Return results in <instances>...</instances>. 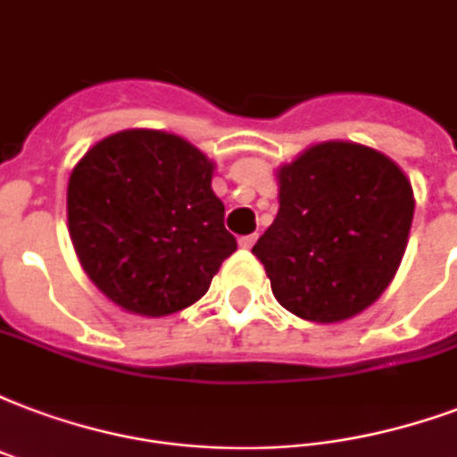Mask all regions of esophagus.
<instances>
[{"instance_id":"1","label":"esophagus","mask_w":457,"mask_h":457,"mask_svg":"<svg viewBox=\"0 0 457 457\" xmlns=\"http://www.w3.org/2000/svg\"><path fill=\"white\" fill-rule=\"evenodd\" d=\"M255 241H257L255 233H253V236H241V238H238V245H241V248H245V250H250L253 245H255Z\"/></svg>"}]
</instances>
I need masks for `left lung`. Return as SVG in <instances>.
<instances>
[{"instance_id":"left-lung-1","label":"left lung","mask_w":457,"mask_h":457,"mask_svg":"<svg viewBox=\"0 0 457 457\" xmlns=\"http://www.w3.org/2000/svg\"><path fill=\"white\" fill-rule=\"evenodd\" d=\"M274 176L279 212L253 245L274 298L320 325L376 303L403 262L414 216L403 168L378 149L332 139Z\"/></svg>"}]
</instances>
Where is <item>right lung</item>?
Returning <instances> with one entry per match:
<instances>
[{
    "mask_svg": "<svg viewBox=\"0 0 457 457\" xmlns=\"http://www.w3.org/2000/svg\"><path fill=\"white\" fill-rule=\"evenodd\" d=\"M212 176L214 161L163 129H122L86 151L67 185V224L103 296L163 318L207 294L236 250Z\"/></svg>",
    "mask_w": 457,
    "mask_h": 457,
    "instance_id": "add662e5",
    "label": "right lung"
}]
</instances>
